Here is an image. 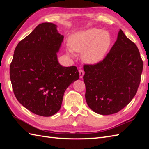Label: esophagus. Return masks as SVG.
<instances>
[{
	"label": "esophagus",
	"mask_w": 149,
	"mask_h": 149,
	"mask_svg": "<svg viewBox=\"0 0 149 149\" xmlns=\"http://www.w3.org/2000/svg\"><path fill=\"white\" fill-rule=\"evenodd\" d=\"M79 77L80 78H83V75H84V72L83 70H79Z\"/></svg>",
	"instance_id": "obj_1"
}]
</instances>
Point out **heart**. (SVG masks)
<instances>
[{
  "mask_svg": "<svg viewBox=\"0 0 149 149\" xmlns=\"http://www.w3.org/2000/svg\"><path fill=\"white\" fill-rule=\"evenodd\" d=\"M111 36L109 32L99 28L93 27L78 31L72 34L69 38L68 52H82V59L90 65L102 61L111 45Z\"/></svg>",
  "mask_w": 149,
  "mask_h": 149,
  "instance_id": "obj_1",
  "label": "heart"
}]
</instances>
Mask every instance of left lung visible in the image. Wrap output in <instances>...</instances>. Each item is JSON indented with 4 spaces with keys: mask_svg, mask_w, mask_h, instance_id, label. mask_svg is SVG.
<instances>
[{
    "mask_svg": "<svg viewBox=\"0 0 149 149\" xmlns=\"http://www.w3.org/2000/svg\"><path fill=\"white\" fill-rule=\"evenodd\" d=\"M143 66L137 46L120 29L106 58L97 64L84 65L85 98L90 108L107 115L125 107L137 92Z\"/></svg>",
    "mask_w": 149,
    "mask_h": 149,
    "instance_id": "left-lung-1",
    "label": "left lung"
}]
</instances>
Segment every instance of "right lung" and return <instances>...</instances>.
<instances>
[{"label":"right lung","instance_id":"right-lung-1","mask_svg":"<svg viewBox=\"0 0 149 149\" xmlns=\"http://www.w3.org/2000/svg\"><path fill=\"white\" fill-rule=\"evenodd\" d=\"M63 38L56 25L45 22L15 49L9 68L13 90L18 102L36 115L56 114L66 88L79 78L76 66L65 67L58 61Z\"/></svg>","mask_w":149,"mask_h":149}]
</instances>
